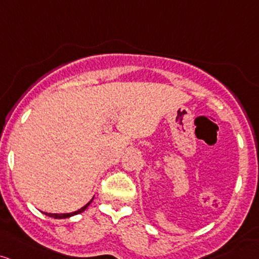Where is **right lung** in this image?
<instances>
[{"mask_svg": "<svg viewBox=\"0 0 259 259\" xmlns=\"http://www.w3.org/2000/svg\"><path fill=\"white\" fill-rule=\"evenodd\" d=\"M92 200H93V199H91V200L88 201V203L86 204V205H84V206H82V208H81V209H78L77 211H73V212H67V214H51V212H42V214L48 215V217H50V218H54V219H67V218H71V217H73V215H77V214H79V212H83L84 210H86V209L88 208V205H90V204L92 203Z\"/></svg>", "mask_w": 259, "mask_h": 259, "instance_id": "right-lung-1", "label": "right lung"}]
</instances>
